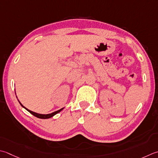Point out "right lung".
Here are the masks:
<instances>
[{
	"label": "right lung",
	"instance_id": "right-lung-1",
	"mask_svg": "<svg viewBox=\"0 0 158 158\" xmlns=\"http://www.w3.org/2000/svg\"><path fill=\"white\" fill-rule=\"evenodd\" d=\"M20 105L22 106H23L24 108H25L24 107L23 105H22L21 103H20ZM25 109L28 111V112H30L31 114H33V116H35V117H37V118H43V119H46V118H51L52 116H53L54 115H55V114H57V113H59L60 112H61V110H62L64 108H61V109H60V110H57V111H56V112H52V113H51V114H38V113H35V112H32V111H31V110H28V109H27V108H25Z\"/></svg>",
	"mask_w": 158,
	"mask_h": 158
}]
</instances>
